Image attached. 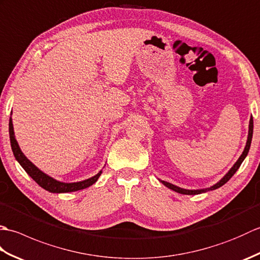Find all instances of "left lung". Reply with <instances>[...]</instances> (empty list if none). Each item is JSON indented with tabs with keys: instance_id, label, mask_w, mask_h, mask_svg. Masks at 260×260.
<instances>
[{
	"instance_id": "obj_1",
	"label": "left lung",
	"mask_w": 260,
	"mask_h": 260,
	"mask_svg": "<svg viewBox=\"0 0 260 260\" xmlns=\"http://www.w3.org/2000/svg\"><path fill=\"white\" fill-rule=\"evenodd\" d=\"M252 131H253V120H252V117H251L250 120H249V131H248V139H247V143H246V146H245L244 152H242L240 157L238 158V161H237V162L234 164V167L229 170V172H228L227 174H225V175L223 176V178H222L221 180H220V181L218 182V183H215L214 185L208 187V189H201V190H186V189H182V187H179V186H176V185L171 184V183H169V182H165V181H162V180H159V181H161L165 186L169 187V189L173 190V191L178 192V193H181V194H187V196L200 194V193H204V192H207V191H211V190L218 189V187L222 186L224 183H227V182H228L231 178H233V175L237 172V170H238V169L240 168L241 163L244 162V159L246 158L247 154H248V152H249V148H250L251 139H252Z\"/></svg>"
}]
</instances>
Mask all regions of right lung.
Listing matches in <instances>:
<instances>
[{
	"label": "right lung",
	"mask_w": 260,
	"mask_h": 260,
	"mask_svg": "<svg viewBox=\"0 0 260 260\" xmlns=\"http://www.w3.org/2000/svg\"><path fill=\"white\" fill-rule=\"evenodd\" d=\"M9 133H10L11 147H12V152L14 154L16 161L20 163V165L24 169L25 172L29 174L39 185L49 192L66 193V192H75V191L86 189V187L90 186L95 183V182L98 180V178L102 174V171H99V173L93 175L92 178L80 181V182H74V183H64V182H60V181L54 180L53 178H51V176H49L48 174L43 173L41 170H39L36 165L33 164L30 159H27L24 154L22 153L21 148H20L18 142H16V140H15V136H14L12 118H10V121H9Z\"/></svg>",
	"instance_id": "right-lung-1"
}]
</instances>
